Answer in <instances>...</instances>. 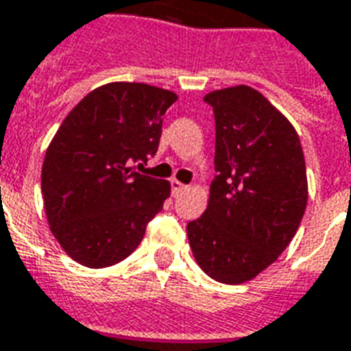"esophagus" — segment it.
<instances>
[{
    "label": "esophagus",
    "mask_w": 351,
    "mask_h": 351,
    "mask_svg": "<svg viewBox=\"0 0 351 351\" xmlns=\"http://www.w3.org/2000/svg\"><path fill=\"white\" fill-rule=\"evenodd\" d=\"M171 187H173V193L175 195L182 193V191H186L187 189L186 184H182V182H178V180H171Z\"/></svg>",
    "instance_id": "34e87169"
}]
</instances>
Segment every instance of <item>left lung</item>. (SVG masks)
I'll list each match as a JSON object with an SVG mask.
<instances>
[{"mask_svg":"<svg viewBox=\"0 0 351 351\" xmlns=\"http://www.w3.org/2000/svg\"><path fill=\"white\" fill-rule=\"evenodd\" d=\"M215 178L204 215L187 223L189 247L215 282L237 285L289 247L307 206L300 138L269 99L239 84L210 92Z\"/></svg>","mask_w":351,"mask_h":351,"instance_id":"obj_1","label":"left lung"}]
</instances>
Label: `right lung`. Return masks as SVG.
Wrapping results in <instances>:
<instances>
[{"mask_svg":"<svg viewBox=\"0 0 351 351\" xmlns=\"http://www.w3.org/2000/svg\"><path fill=\"white\" fill-rule=\"evenodd\" d=\"M176 93L141 82L95 88L69 112L45 151L42 195L51 234L90 269L110 267L138 248L164 208L171 184L140 175L154 156Z\"/></svg>","mask_w":351,"mask_h":351,"instance_id":"right-lung-1","label":"right lung"}]
</instances>
